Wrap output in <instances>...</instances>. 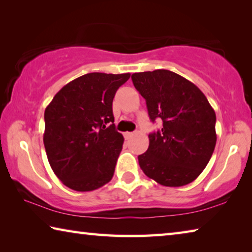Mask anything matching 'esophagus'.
I'll return each mask as SVG.
<instances>
[{"mask_svg":"<svg viewBox=\"0 0 252 252\" xmlns=\"http://www.w3.org/2000/svg\"><path fill=\"white\" fill-rule=\"evenodd\" d=\"M134 133L133 132H125V136H126V139H129V138H131L132 135H133Z\"/></svg>","mask_w":252,"mask_h":252,"instance_id":"obj_1","label":"esophagus"}]
</instances>
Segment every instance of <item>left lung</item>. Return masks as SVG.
<instances>
[{"instance_id":"left-lung-1","label":"left lung","mask_w":252,"mask_h":252,"mask_svg":"<svg viewBox=\"0 0 252 252\" xmlns=\"http://www.w3.org/2000/svg\"><path fill=\"white\" fill-rule=\"evenodd\" d=\"M131 79L151 121L162 120V129L149 134L147 152L138 157L140 168L164 187L192 182L215 150V110L197 85L172 71L139 72Z\"/></svg>"}]
</instances>
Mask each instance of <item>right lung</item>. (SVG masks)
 Wrapping results in <instances>:
<instances>
[{"label":"right lung","mask_w":252,"mask_h":252,"mask_svg":"<svg viewBox=\"0 0 252 252\" xmlns=\"http://www.w3.org/2000/svg\"><path fill=\"white\" fill-rule=\"evenodd\" d=\"M129 78L130 73L84 74L64 85L46 106V156L55 176L70 189L92 191L112 179L125 141L113 123L112 102Z\"/></svg>","instance_id":"add662e5"}]
</instances>
